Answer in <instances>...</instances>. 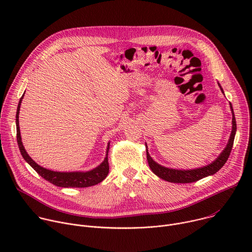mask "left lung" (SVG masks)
<instances>
[{"label": "left lung", "mask_w": 252, "mask_h": 252, "mask_svg": "<svg viewBox=\"0 0 252 252\" xmlns=\"http://www.w3.org/2000/svg\"><path fill=\"white\" fill-rule=\"evenodd\" d=\"M219 86L222 92V94H224V92L221 88V86L219 83ZM230 105V110H231V114H232V128H231V133L228 139V142L226 147L224 148V150L221 152V154L218 157V158L213 160L211 163L202 166V167H198V168H192V169H177V168H170V167H166L163 166L159 163H158L157 161H155L152 157L149 154L148 151V146L146 143V149H147V158L149 161V165L151 167V169L153 170V172L158 175L159 178L164 179V181L168 182V183H173V184H189V183H194L199 181V179L206 177L208 175H212L214 173H217L226 162V160L228 159V157L230 155V152L232 150V146H233V140H234V136L236 133V122H235V117H234V112L232 109L231 103H229Z\"/></svg>", "instance_id": "obj_1"}]
</instances>
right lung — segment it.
<instances>
[{
	"mask_svg": "<svg viewBox=\"0 0 252 252\" xmlns=\"http://www.w3.org/2000/svg\"><path fill=\"white\" fill-rule=\"evenodd\" d=\"M25 94V93H24ZM24 94L20 98L18 109H17V115H16V126H17V141L18 146L21 152L22 157L24 159L37 171L43 178L49 183L53 184L54 186L60 187V188H89L92 186H95L99 183H101L103 179L106 177L107 173H109L110 166L109 161H107V154H109L110 150V142L107 143L106 148V154L103 161L97 165L96 167L88 170V171H54L48 168H45L41 165H39L35 162L26 152L23 141L21 137L20 132V126H19V114H20V107L22 103V99L24 97Z\"/></svg>",
	"mask_w": 252,
	"mask_h": 252,
	"instance_id": "add662e5",
	"label": "right lung"
}]
</instances>
